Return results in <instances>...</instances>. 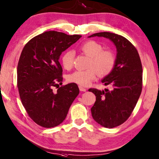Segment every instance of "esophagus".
I'll return each mask as SVG.
<instances>
[{
	"instance_id": "34e87169",
	"label": "esophagus",
	"mask_w": 159,
	"mask_h": 159,
	"mask_svg": "<svg viewBox=\"0 0 159 159\" xmlns=\"http://www.w3.org/2000/svg\"><path fill=\"white\" fill-rule=\"evenodd\" d=\"M79 90H80V91L85 92V91H86V90H87V89H85V88L81 86V85H80V86H79Z\"/></svg>"
}]
</instances>
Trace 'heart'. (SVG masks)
Masks as SVG:
<instances>
[{
	"mask_svg": "<svg viewBox=\"0 0 159 159\" xmlns=\"http://www.w3.org/2000/svg\"><path fill=\"white\" fill-rule=\"evenodd\" d=\"M85 55L90 58L88 62L87 70H76L67 75V81L83 86L89 85L97 78L106 76L114 69L116 64V57L114 53L110 50H104L101 44L95 41L84 42L80 47ZM74 53L71 50L65 52L61 58L63 68L70 70L73 67Z\"/></svg>",
	"mask_w": 159,
	"mask_h": 159,
	"instance_id": "1",
	"label": "heart"
}]
</instances>
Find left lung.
<instances>
[{
    "label": "left lung",
    "mask_w": 159,
    "mask_h": 159,
    "mask_svg": "<svg viewBox=\"0 0 159 159\" xmlns=\"http://www.w3.org/2000/svg\"><path fill=\"white\" fill-rule=\"evenodd\" d=\"M103 37L111 40L117 48L114 69L102 80L112 90L90 89L96 96L91 107L93 118L107 128L117 127L132 114L142 90V65L137 49L121 35L108 32H98L89 37Z\"/></svg>",
    "instance_id": "left-lung-1"
}]
</instances>
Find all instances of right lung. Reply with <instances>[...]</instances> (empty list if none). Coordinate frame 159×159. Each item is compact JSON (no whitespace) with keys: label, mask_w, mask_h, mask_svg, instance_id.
<instances>
[{"label":"right lung","mask_w":159,"mask_h":159,"mask_svg":"<svg viewBox=\"0 0 159 159\" xmlns=\"http://www.w3.org/2000/svg\"><path fill=\"white\" fill-rule=\"evenodd\" d=\"M80 37L47 31L30 39L22 49L17 69L20 97L29 117L41 127L61 124L79 95L75 84L62 85L56 93L52 88L63 80L60 55Z\"/></svg>","instance_id":"add662e5"}]
</instances>
